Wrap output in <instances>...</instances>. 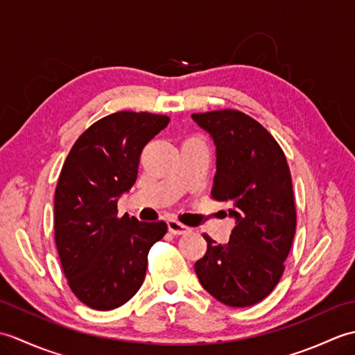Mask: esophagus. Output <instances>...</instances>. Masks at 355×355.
Listing matches in <instances>:
<instances>
[{
    "label": "esophagus",
    "instance_id": "34e87169",
    "mask_svg": "<svg viewBox=\"0 0 355 355\" xmlns=\"http://www.w3.org/2000/svg\"><path fill=\"white\" fill-rule=\"evenodd\" d=\"M168 229L171 233H173V235H184V233L191 232V227H187V225L182 224L177 220H173V218L168 220Z\"/></svg>",
    "mask_w": 355,
    "mask_h": 355
}]
</instances>
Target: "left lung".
Instances as JSON below:
<instances>
[{"mask_svg":"<svg viewBox=\"0 0 355 355\" xmlns=\"http://www.w3.org/2000/svg\"><path fill=\"white\" fill-rule=\"evenodd\" d=\"M216 145L210 198L236 218L227 244L205 233L207 252L195 262L201 285L224 305L244 308L275 290L296 233L291 172L266 128L238 110L192 114Z\"/></svg>","mask_w":355,"mask_h":355,"instance_id":"8db88e82","label":"left lung"}]
</instances>
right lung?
Returning <instances> with one entry per match:
<instances>
[{
	"mask_svg": "<svg viewBox=\"0 0 355 355\" xmlns=\"http://www.w3.org/2000/svg\"><path fill=\"white\" fill-rule=\"evenodd\" d=\"M168 116L119 111L80 134L55 192V243L67 284L82 304L110 311L145 281L148 253L168 232L164 221L117 215V200L137 178L146 143Z\"/></svg>",
	"mask_w": 355,
	"mask_h": 355,
	"instance_id": "1",
	"label": "right lung"
}]
</instances>
